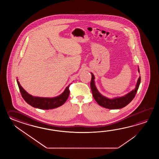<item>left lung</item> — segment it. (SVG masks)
<instances>
[{"instance_id": "obj_1", "label": "left lung", "mask_w": 159, "mask_h": 159, "mask_svg": "<svg viewBox=\"0 0 159 159\" xmlns=\"http://www.w3.org/2000/svg\"><path fill=\"white\" fill-rule=\"evenodd\" d=\"M139 72V69H138ZM91 74V80L90 82V87L91 92L95 100L98 103V105L102 107L108 109H119L123 108L129 104L132 99L134 98L138 90L139 85L140 84L141 78L139 77L136 86L134 90L129 92L127 94L125 95L122 97L114 98V99H108L102 95L99 92L97 88L95 87L94 84V76L93 73Z\"/></svg>"}]
</instances>
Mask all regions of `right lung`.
<instances>
[{
	"mask_svg": "<svg viewBox=\"0 0 159 159\" xmlns=\"http://www.w3.org/2000/svg\"><path fill=\"white\" fill-rule=\"evenodd\" d=\"M17 83L21 96L24 99V101L31 106L42 110L53 109L61 106L66 101L70 93L69 84V86L66 88L62 94L57 97L52 98L36 97L30 95L25 91L24 89L21 87L17 80Z\"/></svg>",
	"mask_w": 159,
	"mask_h": 159,
	"instance_id": "add662e5",
	"label": "right lung"
}]
</instances>
